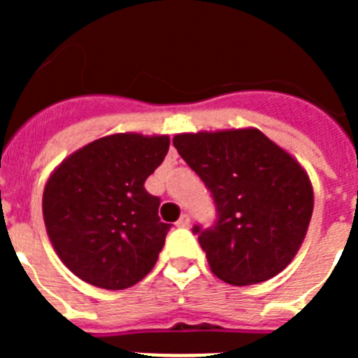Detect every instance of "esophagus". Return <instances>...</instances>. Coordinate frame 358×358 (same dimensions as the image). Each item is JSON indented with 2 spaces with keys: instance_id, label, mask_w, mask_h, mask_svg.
Instances as JSON below:
<instances>
[{
  "instance_id": "obj_1",
  "label": "esophagus",
  "mask_w": 358,
  "mask_h": 358,
  "mask_svg": "<svg viewBox=\"0 0 358 358\" xmlns=\"http://www.w3.org/2000/svg\"><path fill=\"white\" fill-rule=\"evenodd\" d=\"M177 227H188L189 226V217L188 215H181V218L176 222Z\"/></svg>"
}]
</instances>
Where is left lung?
Listing matches in <instances>:
<instances>
[{
  "mask_svg": "<svg viewBox=\"0 0 358 358\" xmlns=\"http://www.w3.org/2000/svg\"><path fill=\"white\" fill-rule=\"evenodd\" d=\"M173 147L217 206L215 226L194 227L211 273L236 287L280 274L314 211L312 182L296 157L252 127L185 132Z\"/></svg>",
  "mask_w": 358,
  "mask_h": 358,
  "instance_id": "8db88e82",
  "label": "left lung"
}]
</instances>
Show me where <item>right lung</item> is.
Wrapping results in <instances>:
<instances>
[{
  "label": "right lung",
  "mask_w": 358,
  "mask_h": 358,
  "mask_svg": "<svg viewBox=\"0 0 358 358\" xmlns=\"http://www.w3.org/2000/svg\"><path fill=\"white\" fill-rule=\"evenodd\" d=\"M169 136H103L66 157L43 194L46 233L62 264L90 285L122 290L156 265L170 224L145 181L163 163Z\"/></svg>",
  "instance_id": "right-lung-1"
}]
</instances>
